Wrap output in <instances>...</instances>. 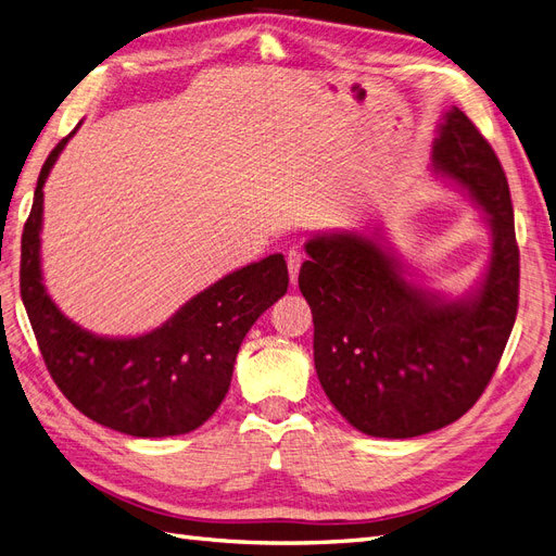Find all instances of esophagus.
<instances>
[{"mask_svg":"<svg viewBox=\"0 0 556 556\" xmlns=\"http://www.w3.org/2000/svg\"><path fill=\"white\" fill-rule=\"evenodd\" d=\"M288 271H290V282H292V288L296 285V278H299V268H301V262H304V257H301V252L299 250H290L288 252Z\"/></svg>","mask_w":556,"mask_h":556,"instance_id":"obj_1","label":"esophagus"}]
</instances>
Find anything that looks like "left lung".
<instances>
[{
    "label": "left lung",
    "mask_w": 556,
    "mask_h": 556,
    "mask_svg": "<svg viewBox=\"0 0 556 556\" xmlns=\"http://www.w3.org/2000/svg\"><path fill=\"white\" fill-rule=\"evenodd\" d=\"M431 169L462 188L492 229V255L464 299L417 288L376 229L308 239L299 290L313 313V357L325 394L376 439H415L459 419L490 384L519 299V248L503 166L466 113L439 125Z\"/></svg>",
    "instance_id": "8db88e82"
}]
</instances>
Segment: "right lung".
I'll return each instance as SVG.
<instances>
[{
    "label": "right lung",
    "mask_w": 556,
    "mask_h": 556,
    "mask_svg": "<svg viewBox=\"0 0 556 556\" xmlns=\"http://www.w3.org/2000/svg\"><path fill=\"white\" fill-rule=\"evenodd\" d=\"M74 131L43 164L21 245V296L48 374L83 415L113 431L137 439L194 431L223 403L250 327L288 292V264L280 252L248 264L134 339L78 327L41 278L43 185Z\"/></svg>",
    "instance_id": "1"
}]
</instances>
